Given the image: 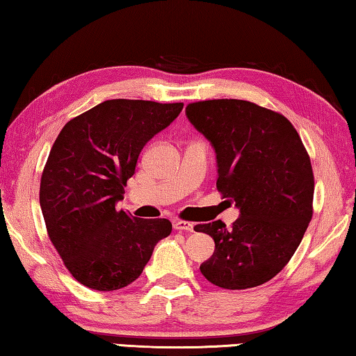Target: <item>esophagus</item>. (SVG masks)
<instances>
[{"label":"esophagus","instance_id":"obj_1","mask_svg":"<svg viewBox=\"0 0 356 356\" xmlns=\"http://www.w3.org/2000/svg\"><path fill=\"white\" fill-rule=\"evenodd\" d=\"M174 229L176 230H185V232H193L195 224L193 222H187V220H174Z\"/></svg>","mask_w":356,"mask_h":356}]
</instances>
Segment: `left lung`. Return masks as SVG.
<instances>
[{"label": "left lung", "mask_w": 356, "mask_h": 356, "mask_svg": "<svg viewBox=\"0 0 356 356\" xmlns=\"http://www.w3.org/2000/svg\"><path fill=\"white\" fill-rule=\"evenodd\" d=\"M187 118L217 158V190L240 217L195 227L214 240L201 273L224 289L256 288L284 268L314 216L315 180L296 127L277 111L238 99L188 104Z\"/></svg>", "instance_id": "1"}]
</instances>
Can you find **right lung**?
Returning a JSON list of instances; mask_svg holds the SVG:
<instances>
[{
  "label": "right lung",
  "mask_w": 356,
  "mask_h": 356,
  "mask_svg": "<svg viewBox=\"0 0 356 356\" xmlns=\"http://www.w3.org/2000/svg\"><path fill=\"white\" fill-rule=\"evenodd\" d=\"M184 104L111 99L68 121L47 156L40 204L49 240L79 283L116 291L140 277L168 219H137L116 208L142 148Z\"/></svg>",
  "instance_id": "right-lung-1"
}]
</instances>
